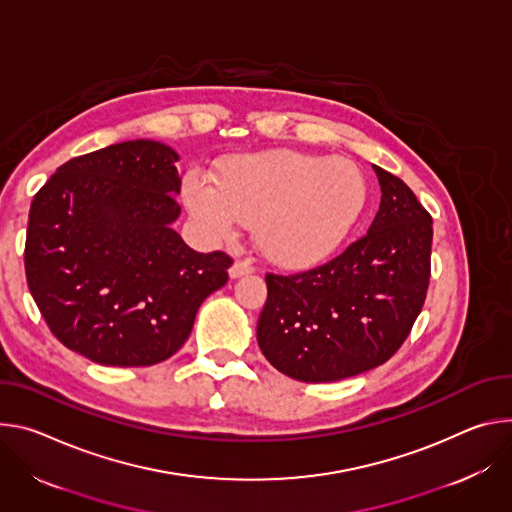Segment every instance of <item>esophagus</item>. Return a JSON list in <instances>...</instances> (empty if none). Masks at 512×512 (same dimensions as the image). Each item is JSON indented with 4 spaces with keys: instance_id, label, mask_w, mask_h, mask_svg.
<instances>
[{
    "instance_id": "esophagus-1",
    "label": "esophagus",
    "mask_w": 512,
    "mask_h": 512,
    "mask_svg": "<svg viewBox=\"0 0 512 512\" xmlns=\"http://www.w3.org/2000/svg\"><path fill=\"white\" fill-rule=\"evenodd\" d=\"M250 272H254V266H252V262L246 260V258H238V260L232 264V268H230V276H232V278H240V276L250 274Z\"/></svg>"
}]
</instances>
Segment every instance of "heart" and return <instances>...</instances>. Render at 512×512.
<instances>
[{
  "instance_id": "b5f03b06",
  "label": "heart",
  "mask_w": 512,
  "mask_h": 512,
  "mask_svg": "<svg viewBox=\"0 0 512 512\" xmlns=\"http://www.w3.org/2000/svg\"><path fill=\"white\" fill-rule=\"evenodd\" d=\"M183 197L209 234L227 236L240 221H256L264 254L303 268L346 240L366 207L368 185L352 160L276 150L221 162L215 183L195 170Z\"/></svg>"
}]
</instances>
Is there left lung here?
<instances>
[{
    "label": "left lung",
    "mask_w": 512,
    "mask_h": 512,
    "mask_svg": "<svg viewBox=\"0 0 512 512\" xmlns=\"http://www.w3.org/2000/svg\"><path fill=\"white\" fill-rule=\"evenodd\" d=\"M372 166L382 197L368 234L309 270L266 272L258 346L295 380L333 382L384 364L423 309L433 219L399 177Z\"/></svg>",
    "instance_id": "8db88e82"
}]
</instances>
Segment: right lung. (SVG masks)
<instances>
[{
    "mask_svg": "<svg viewBox=\"0 0 512 512\" xmlns=\"http://www.w3.org/2000/svg\"><path fill=\"white\" fill-rule=\"evenodd\" d=\"M177 152L134 140L71 158L34 195L24 266L52 335L103 366L173 356L234 258L201 254L170 227Z\"/></svg>",
    "mask_w": 512,
    "mask_h": 512,
    "instance_id": "1",
    "label": "right lung"
}]
</instances>
